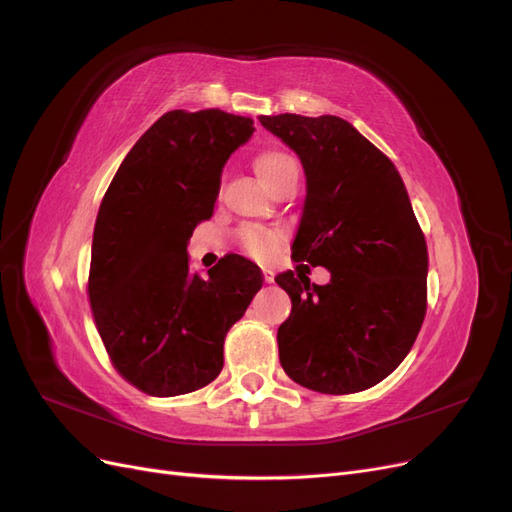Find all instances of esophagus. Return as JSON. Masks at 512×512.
Here are the masks:
<instances>
[{
    "label": "esophagus",
    "instance_id": "esophagus-1",
    "mask_svg": "<svg viewBox=\"0 0 512 512\" xmlns=\"http://www.w3.org/2000/svg\"><path fill=\"white\" fill-rule=\"evenodd\" d=\"M262 275H265V282H267V284H271L273 277H275L273 269H269V267H262Z\"/></svg>",
    "mask_w": 512,
    "mask_h": 512
}]
</instances>
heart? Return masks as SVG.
<instances>
[{"label": "heart", "instance_id": "b5f03b06", "mask_svg": "<svg viewBox=\"0 0 512 512\" xmlns=\"http://www.w3.org/2000/svg\"><path fill=\"white\" fill-rule=\"evenodd\" d=\"M254 168L258 177L262 179V183H265L273 192L288 179L299 177L297 162H294L292 156H288V153L282 149L260 151L254 160ZM235 239L243 252H247L254 258H265L271 254L273 247L282 241V230L245 224L237 230Z\"/></svg>", "mask_w": 512, "mask_h": 512}]
</instances>
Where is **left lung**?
<instances>
[{"instance_id": "left-lung-1", "label": "left lung", "mask_w": 512, "mask_h": 512, "mask_svg": "<svg viewBox=\"0 0 512 512\" xmlns=\"http://www.w3.org/2000/svg\"><path fill=\"white\" fill-rule=\"evenodd\" d=\"M260 123L297 151L307 175L292 258L331 271L327 286L292 271L275 277L292 301L277 329L280 363L309 391L371 389L406 359L427 312V241L406 185L335 115H262Z\"/></svg>"}]
</instances>
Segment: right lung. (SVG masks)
<instances>
[{"instance_id": "add662e5", "label": "right lung", "mask_w": 512, "mask_h": 512, "mask_svg": "<svg viewBox=\"0 0 512 512\" xmlns=\"http://www.w3.org/2000/svg\"><path fill=\"white\" fill-rule=\"evenodd\" d=\"M254 132L250 117L170 111L138 138L96 218L87 297L119 376L153 397L203 389L224 365V337L262 286L247 258L198 277L194 228L213 215L222 166Z\"/></svg>"}]
</instances>
